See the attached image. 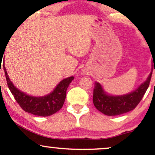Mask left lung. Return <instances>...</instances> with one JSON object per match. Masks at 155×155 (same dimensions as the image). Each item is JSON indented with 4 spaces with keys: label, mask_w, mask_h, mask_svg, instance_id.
I'll use <instances>...</instances> for the list:
<instances>
[{
    "label": "left lung",
    "mask_w": 155,
    "mask_h": 155,
    "mask_svg": "<svg viewBox=\"0 0 155 155\" xmlns=\"http://www.w3.org/2000/svg\"><path fill=\"white\" fill-rule=\"evenodd\" d=\"M152 74V72H151L147 81L142 83L136 90L124 95H108L101 84L95 82L92 98L94 106L107 116H117L132 111L139 104L148 89Z\"/></svg>",
    "instance_id": "obj_1"
}]
</instances>
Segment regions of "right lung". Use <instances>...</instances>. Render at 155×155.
<instances>
[{
	"label": "right lung",
	"instance_id": "obj_1",
	"mask_svg": "<svg viewBox=\"0 0 155 155\" xmlns=\"http://www.w3.org/2000/svg\"><path fill=\"white\" fill-rule=\"evenodd\" d=\"M3 70L7 84L15 100L25 111L35 116L48 117L59 111L65 102L67 88L74 79V76L66 78L62 80L49 95L42 97H34L27 95L18 90L10 81L5 66H3Z\"/></svg>",
	"mask_w": 155,
	"mask_h": 155
}]
</instances>
